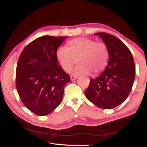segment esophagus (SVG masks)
Segmentation results:
<instances>
[{"label":"esophagus","mask_w":147,"mask_h":147,"mask_svg":"<svg viewBox=\"0 0 147 147\" xmlns=\"http://www.w3.org/2000/svg\"><path fill=\"white\" fill-rule=\"evenodd\" d=\"M77 76H74V75H71V76H70V79H71L72 81L75 80V79H77Z\"/></svg>","instance_id":"obj_1"}]
</instances>
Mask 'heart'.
<instances>
[{"instance_id": "b5f03b06", "label": "heart", "mask_w": 147, "mask_h": 147, "mask_svg": "<svg viewBox=\"0 0 147 147\" xmlns=\"http://www.w3.org/2000/svg\"><path fill=\"white\" fill-rule=\"evenodd\" d=\"M68 46H60L56 56L61 67L70 72L74 64L79 63L74 70L76 75L99 74L105 70L110 57L109 50L105 43L97 42L85 37L70 40Z\"/></svg>"}]
</instances>
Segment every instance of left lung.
Wrapping results in <instances>:
<instances>
[{
  "label": "left lung",
  "mask_w": 147,
  "mask_h": 147,
  "mask_svg": "<svg viewBox=\"0 0 147 147\" xmlns=\"http://www.w3.org/2000/svg\"><path fill=\"white\" fill-rule=\"evenodd\" d=\"M102 38L110 54L104 72L96 79H90L84 93L97 107L111 109L127 98L134 82L136 65L132 54L119 38L106 32L95 33Z\"/></svg>",
  "instance_id": "8db88e82"
}]
</instances>
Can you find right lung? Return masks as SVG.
<instances>
[{
	"instance_id": "add662e5",
	"label": "right lung",
	"mask_w": 147,
	"mask_h": 147,
	"mask_svg": "<svg viewBox=\"0 0 147 147\" xmlns=\"http://www.w3.org/2000/svg\"><path fill=\"white\" fill-rule=\"evenodd\" d=\"M66 36H43L22 51L16 72V90L23 104L34 114L48 115L61 102L70 75L59 65L57 50Z\"/></svg>"
}]
</instances>
